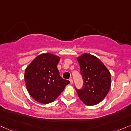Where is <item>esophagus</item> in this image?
<instances>
[{
    "mask_svg": "<svg viewBox=\"0 0 131 131\" xmlns=\"http://www.w3.org/2000/svg\"><path fill=\"white\" fill-rule=\"evenodd\" d=\"M69 82H70V84H73V80H72V79L69 80Z\"/></svg>",
    "mask_w": 131,
    "mask_h": 131,
    "instance_id": "34e87169",
    "label": "esophagus"
}]
</instances>
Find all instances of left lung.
Returning <instances> with one entry per match:
<instances>
[{
  "label": "left lung",
  "instance_id": "obj_1",
  "mask_svg": "<svg viewBox=\"0 0 131 131\" xmlns=\"http://www.w3.org/2000/svg\"><path fill=\"white\" fill-rule=\"evenodd\" d=\"M77 59L84 83L81 89H75L78 97L86 105H96L105 98L110 89V72L95 56L84 53Z\"/></svg>",
  "mask_w": 131,
  "mask_h": 131
}]
</instances>
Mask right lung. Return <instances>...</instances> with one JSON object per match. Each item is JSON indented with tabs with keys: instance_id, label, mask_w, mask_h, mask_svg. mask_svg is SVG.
Masks as SVG:
<instances>
[{
	"instance_id": "add662e5",
	"label": "right lung",
	"mask_w": 131,
	"mask_h": 131,
	"mask_svg": "<svg viewBox=\"0 0 131 131\" xmlns=\"http://www.w3.org/2000/svg\"><path fill=\"white\" fill-rule=\"evenodd\" d=\"M60 57L51 53L38 56L24 72L26 86L30 95L37 102L49 104L53 102L68 84L57 69Z\"/></svg>"
}]
</instances>
